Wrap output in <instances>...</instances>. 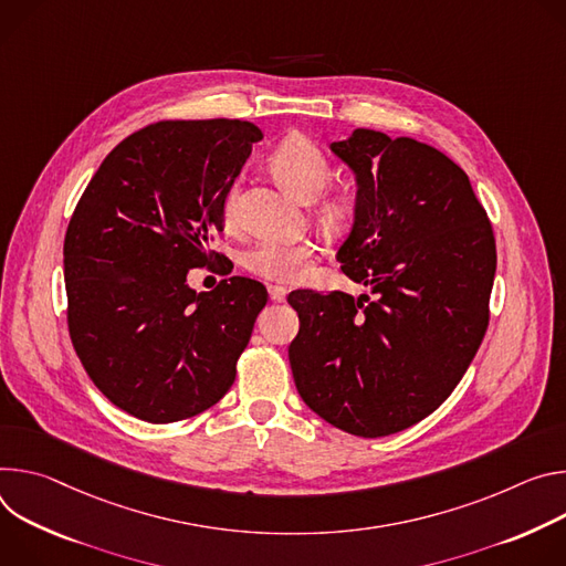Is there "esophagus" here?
Segmentation results:
<instances>
[{
    "mask_svg": "<svg viewBox=\"0 0 566 566\" xmlns=\"http://www.w3.org/2000/svg\"><path fill=\"white\" fill-rule=\"evenodd\" d=\"M270 298L272 301H276V303H281V301H285V296H287V290L283 287V285H270Z\"/></svg>",
    "mask_w": 566,
    "mask_h": 566,
    "instance_id": "obj_1",
    "label": "esophagus"
}]
</instances>
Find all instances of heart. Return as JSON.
<instances>
[{"mask_svg":"<svg viewBox=\"0 0 566 566\" xmlns=\"http://www.w3.org/2000/svg\"><path fill=\"white\" fill-rule=\"evenodd\" d=\"M270 166L279 181L301 202H315L322 198L324 188L331 181V164L326 155L305 137L283 139L272 157ZM238 200V188L231 186L224 196V220L233 218ZM355 209L353 196H339L324 205L322 213L331 224H342L350 218ZM312 261H315V247L310 242H285V240H263L251 247L242 265L261 279L274 283H296L303 281Z\"/></svg>","mask_w":566,"mask_h":566,"instance_id":"heart-1","label":"heart"}]
</instances>
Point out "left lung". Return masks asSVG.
I'll list each match as a JSON object with an SVG mask.
<instances>
[{
  "mask_svg": "<svg viewBox=\"0 0 566 566\" xmlns=\"http://www.w3.org/2000/svg\"><path fill=\"white\" fill-rule=\"evenodd\" d=\"M331 150L355 177L337 261L370 294L292 292L290 366L312 411L378 438L420 422L461 382L488 328L496 249L468 175L441 150L366 128Z\"/></svg>",
  "mask_w": 566,
  "mask_h": 566,
  "instance_id": "left-lung-1",
  "label": "left lung"
}]
</instances>
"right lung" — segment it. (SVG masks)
<instances>
[{
    "instance_id": "right-lung-1",
    "label": "right lung",
    "mask_w": 566,
    "mask_h": 566,
    "mask_svg": "<svg viewBox=\"0 0 566 566\" xmlns=\"http://www.w3.org/2000/svg\"><path fill=\"white\" fill-rule=\"evenodd\" d=\"M261 139L238 118L148 125L103 159L70 220L74 348L98 391L139 420L202 413L235 380L268 290L231 276L196 292L186 274L207 265L224 196Z\"/></svg>"
}]
</instances>
